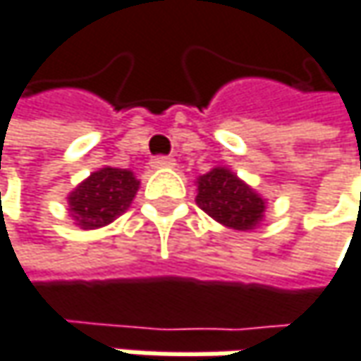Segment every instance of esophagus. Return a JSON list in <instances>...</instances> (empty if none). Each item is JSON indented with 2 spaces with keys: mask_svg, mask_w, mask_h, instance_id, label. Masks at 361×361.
Listing matches in <instances>:
<instances>
[{
  "mask_svg": "<svg viewBox=\"0 0 361 361\" xmlns=\"http://www.w3.org/2000/svg\"><path fill=\"white\" fill-rule=\"evenodd\" d=\"M152 166L154 168H172L174 166V158H170V156H156V158L152 160Z\"/></svg>",
  "mask_w": 361,
  "mask_h": 361,
  "instance_id": "34e87169",
  "label": "esophagus"
}]
</instances>
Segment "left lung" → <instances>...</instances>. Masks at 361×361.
I'll use <instances>...</instances> for the list:
<instances>
[{"mask_svg":"<svg viewBox=\"0 0 361 361\" xmlns=\"http://www.w3.org/2000/svg\"><path fill=\"white\" fill-rule=\"evenodd\" d=\"M197 205L212 218L234 230H252L265 212V201L226 168L199 176Z\"/></svg>","mask_w":361,"mask_h":361,"instance_id":"obj_1","label":"left lung"}]
</instances>
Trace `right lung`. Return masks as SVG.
Segmentation results:
<instances>
[{"label":"right lung","mask_w":361,"mask_h":361,"mask_svg":"<svg viewBox=\"0 0 361 361\" xmlns=\"http://www.w3.org/2000/svg\"><path fill=\"white\" fill-rule=\"evenodd\" d=\"M140 180L125 168H102L69 195L71 218L80 228L94 230L121 216L137 193Z\"/></svg>","instance_id":"1"}]
</instances>
